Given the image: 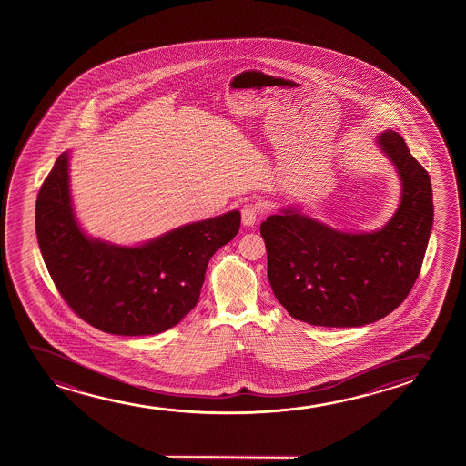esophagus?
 Wrapping results in <instances>:
<instances>
[{"label": "esophagus", "mask_w": 466, "mask_h": 466, "mask_svg": "<svg viewBox=\"0 0 466 466\" xmlns=\"http://www.w3.org/2000/svg\"><path fill=\"white\" fill-rule=\"evenodd\" d=\"M259 217V207L256 204H245L242 208L243 226H255Z\"/></svg>", "instance_id": "esophagus-1"}]
</instances>
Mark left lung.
Wrapping results in <instances>:
<instances>
[{
    "instance_id": "obj_1",
    "label": "left lung",
    "mask_w": 466,
    "mask_h": 466,
    "mask_svg": "<svg viewBox=\"0 0 466 466\" xmlns=\"http://www.w3.org/2000/svg\"><path fill=\"white\" fill-rule=\"evenodd\" d=\"M377 143L402 186L401 204L382 229L342 232L298 208L261 224L270 287L293 319L328 328L370 325L393 312L420 274L433 228L430 177L401 135L387 130Z\"/></svg>"
}]
</instances>
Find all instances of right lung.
Masks as SVG:
<instances>
[{"instance_id": "right-lung-1", "label": "right lung", "mask_w": 466, "mask_h": 466, "mask_svg": "<svg viewBox=\"0 0 466 466\" xmlns=\"http://www.w3.org/2000/svg\"><path fill=\"white\" fill-rule=\"evenodd\" d=\"M240 229V211L186 224L140 247L89 238L70 196L68 154L58 156L36 200L46 268L71 310L100 331L149 336L198 304L211 256Z\"/></svg>"}]
</instances>
